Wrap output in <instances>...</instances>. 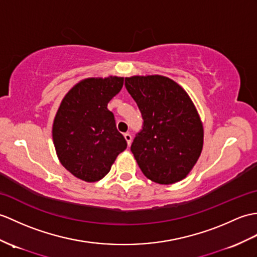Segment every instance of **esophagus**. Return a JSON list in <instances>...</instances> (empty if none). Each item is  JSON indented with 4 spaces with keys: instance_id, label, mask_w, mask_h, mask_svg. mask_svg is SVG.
<instances>
[{
    "instance_id": "1",
    "label": "esophagus",
    "mask_w": 257,
    "mask_h": 257,
    "mask_svg": "<svg viewBox=\"0 0 257 257\" xmlns=\"http://www.w3.org/2000/svg\"><path fill=\"white\" fill-rule=\"evenodd\" d=\"M123 137H124V139H126V141H127V143H128V146H130V145H131V141H133V137H131V135H130L129 133L124 134Z\"/></svg>"
}]
</instances>
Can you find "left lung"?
<instances>
[{"label": "left lung", "mask_w": 257, "mask_h": 257, "mask_svg": "<svg viewBox=\"0 0 257 257\" xmlns=\"http://www.w3.org/2000/svg\"><path fill=\"white\" fill-rule=\"evenodd\" d=\"M124 85L143 119L131 145L142 173L159 184L183 180L204 145V128L192 99L181 85L162 75L126 77Z\"/></svg>", "instance_id": "obj_1"}]
</instances>
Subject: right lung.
Wrapping results in <instances>:
<instances>
[{
	"instance_id": "obj_1",
	"label": "right lung",
	"mask_w": 257,
	"mask_h": 257,
	"mask_svg": "<svg viewBox=\"0 0 257 257\" xmlns=\"http://www.w3.org/2000/svg\"><path fill=\"white\" fill-rule=\"evenodd\" d=\"M123 85V77H89L63 97L52 126L57 156L71 174L96 182L110 171L127 141L116 128L109 100Z\"/></svg>"
}]
</instances>
